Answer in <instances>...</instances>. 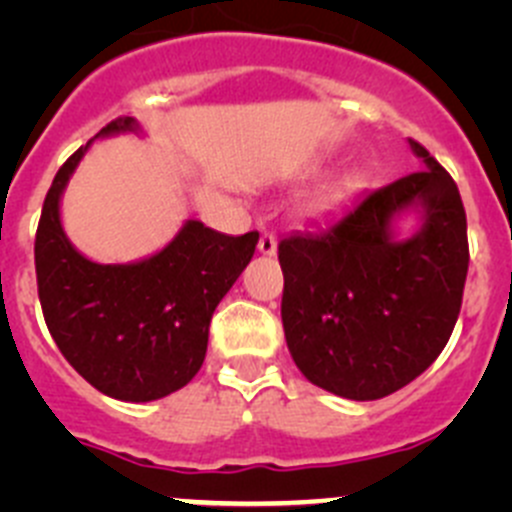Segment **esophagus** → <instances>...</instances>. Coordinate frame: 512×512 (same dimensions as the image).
<instances>
[{
    "instance_id": "esophagus-1",
    "label": "esophagus",
    "mask_w": 512,
    "mask_h": 512,
    "mask_svg": "<svg viewBox=\"0 0 512 512\" xmlns=\"http://www.w3.org/2000/svg\"><path fill=\"white\" fill-rule=\"evenodd\" d=\"M257 250H260L262 255L272 257L277 252V237L270 235V232H265V235L260 237V242H257Z\"/></svg>"
}]
</instances>
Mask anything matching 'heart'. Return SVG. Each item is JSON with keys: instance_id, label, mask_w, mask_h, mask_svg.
<instances>
[{"instance_id": "obj_1", "label": "heart", "mask_w": 512, "mask_h": 512, "mask_svg": "<svg viewBox=\"0 0 512 512\" xmlns=\"http://www.w3.org/2000/svg\"><path fill=\"white\" fill-rule=\"evenodd\" d=\"M361 185H364V173H359V170H344V173H339L337 178L329 180L327 185H322V188L309 198L307 208L312 210V213H327V210L337 208L344 200L352 198Z\"/></svg>"}]
</instances>
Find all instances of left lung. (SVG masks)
<instances>
[{
    "label": "left lung",
    "instance_id": "obj_1",
    "mask_svg": "<svg viewBox=\"0 0 512 512\" xmlns=\"http://www.w3.org/2000/svg\"><path fill=\"white\" fill-rule=\"evenodd\" d=\"M426 168L354 200L327 227L280 242L289 354L314 386L374 401L411 384L443 352L468 275L466 210L451 175ZM414 212L419 227L399 238Z\"/></svg>",
    "mask_w": 512,
    "mask_h": 512
}]
</instances>
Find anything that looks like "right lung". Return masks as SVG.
I'll use <instances>...</instances> for the list:
<instances>
[{
  "instance_id": "obj_1",
  "label": "right lung",
  "mask_w": 512,
  "mask_h": 512,
  "mask_svg": "<svg viewBox=\"0 0 512 512\" xmlns=\"http://www.w3.org/2000/svg\"><path fill=\"white\" fill-rule=\"evenodd\" d=\"M141 133L131 116L96 138ZM81 146L56 173L34 242L36 285L46 327L71 366L118 401H156L183 389L208 352L215 307L255 255L260 232L225 235L185 220L156 255L101 265L81 255L61 225V195L86 156Z\"/></svg>"
}]
</instances>
